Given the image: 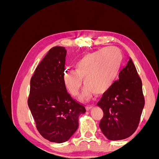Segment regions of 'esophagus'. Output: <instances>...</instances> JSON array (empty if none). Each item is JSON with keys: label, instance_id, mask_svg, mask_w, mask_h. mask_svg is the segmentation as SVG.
<instances>
[{"label": "esophagus", "instance_id": "esophagus-1", "mask_svg": "<svg viewBox=\"0 0 159 159\" xmlns=\"http://www.w3.org/2000/svg\"><path fill=\"white\" fill-rule=\"evenodd\" d=\"M93 108V107L91 106V105H90V106H87V107H86V109H87V111L91 110Z\"/></svg>", "mask_w": 159, "mask_h": 159}]
</instances>
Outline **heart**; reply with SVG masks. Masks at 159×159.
<instances>
[{"label":"heart","instance_id":"heart-1","mask_svg":"<svg viewBox=\"0 0 159 159\" xmlns=\"http://www.w3.org/2000/svg\"><path fill=\"white\" fill-rule=\"evenodd\" d=\"M122 54L117 48L107 47L84 55L76 62L74 70H66L63 81L74 96L78 95L84 83L85 88L80 99L87 102L95 93L102 95L110 89L118 75Z\"/></svg>","mask_w":159,"mask_h":159}]
</instances>
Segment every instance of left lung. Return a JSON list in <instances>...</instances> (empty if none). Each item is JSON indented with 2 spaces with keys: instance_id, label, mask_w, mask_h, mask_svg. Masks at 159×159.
Listing matches in <instances>:
<instances>
[{
  "instance_id": "8db88e82",
  "label": "left lung",
  "mask_w": 159,
  "mask_h": 159,
  "mask_svg": "<svg viewBox=\"0 0 159 159\" xmlns=\"http://www.w3.org/2000/svg\"><path fill=\"white\" fill-rule=\"evenodd\" d=\"M145 105L142 81L131 57L120 70L115 81L99 102L103 111L99 127L109 140L125 139L134 133L139 125Z\"/></svg>"
}]
</instances>
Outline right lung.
I'll return each instance as SVG.
<instances>
[{
    "label": "right lung",
    "mask_w": 159,
    "mask_h": 159,
    "mask_svg": "<svg viewBox=\"0 0 159 159\" xmlns=\"http://www.w3.org/2000/svg\"><path fill=\"white\" fill-rule=\"evenodd\" d=\"M67 51L51 48L37 66L30 80L28 105L41 135L50 142L68 141L78 128L84 105L71 98L63 81Z\"/></svg>",
    "instance_id": "1"
}]
</instances>
